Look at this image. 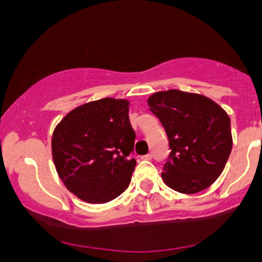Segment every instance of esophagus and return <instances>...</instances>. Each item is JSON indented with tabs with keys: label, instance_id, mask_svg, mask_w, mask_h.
Returning a JSON list of instances; mask_svg holds the SVG:
<instances>
[{
	"label": "esophagus",
	"instance_id": "esophagus-1",
	"mask_svg": "<svg viewBox=\"0 0 262 262\" xmlns=\"http://www.w3.org/2000/svg\"><path fill=\"white\" fill-rule=\"evenodd\" d=\"M152 158H154L152 154H147V155L142 156V159H145V160H152Z\"/></svg>",
	"mask_w": 262,
	"mask_h": 262
}]
</instances>
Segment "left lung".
Listing matches in <instances>:
<instances>
[{
  "instance_id": "obj_1",
  "label": "left lung",
  "mask_w": 262,
  "mask_h": 262,
  "mask_svg": "<svg viewBox=\"0 0 262 262\" xmlns=\"http://www.w3.org/2000/svg\"><path fill=\"white\" fill-rule=\"evenodd\" d=\"M169 141V156L161 177L182 194L207 189L224 170L233 147L230 117L200 94L168 90L148 98Z\"/></svg>"
}]
</instances>
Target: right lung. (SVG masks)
<instances>
[{
    "label": "right lung",
    "instance_id": "obj_1",
    "mask_svg": "<svg viewBox=\"0 0 262 262\" xmlns=\"http://www.w3.org/2000/svg\"><path fill=\"white\" fill-rule=\"evenodd\" d=\"M129 102L103 98L71 111L53 133L54 164L68 190L102 204L128 189L136 168Z\"/></svg>",
    "mask_w": 262,
    "mask_h": 262
}]
</instances>
